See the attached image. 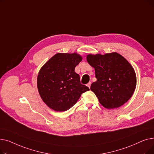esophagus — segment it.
<instances>
[{
    "label": "esophagus",
    "mask_w": 154,
    "mask_h": 154,
    "mask_svg": "<svg viewBox=\"0 0 154 154\" xmlns=\"http://www.w3.org/2000/svg\"><path fill=\"white\" fill-rule=\"evenodd\" d=\"M91 84H92V83H91V82H88V83L87 84V86L90 88V87H91Z\"/></svg>",
    "instance_id": "34e87169"
}]
</instances>
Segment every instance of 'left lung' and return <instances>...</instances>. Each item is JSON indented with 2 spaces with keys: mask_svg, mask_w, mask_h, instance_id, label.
Instances as JSON below:
<instances>
[{
  "mask_svg": "<svg viewBox=\"0 0 154 154\" xmlns=\"http://www.w3.org/2000/svg\"><path fill=\"white\" fill-rule=\"evenodd\" d=\"M87 60L95 69L97 78L91 90L104 107L118 108L130 99L135 89L136 75L124 57L116 52L89 54Z\"/></svg>",
  "mask_w": 154,
  "mask_h": 154,
  "instance_id": "obj_1",
  "label": "left lung"
}]
</instances>
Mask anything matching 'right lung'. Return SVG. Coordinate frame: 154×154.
<instances>
[{"mask_svg":"<svg viewBox=\"0 0 154 154\" xmlns=\"http://www.w3.org/2000/svg\"><path fill=\"white\" fill-rule=\"evenodd\" d=\"M77 54L58 53L40 69L37 77L39 94L48 107L55 111H66L77 103L89 88L80 83L75 67L81 62Z\"/></svg>","mask_w":154,"mask_h":154,"instance_id":"right-lung-1","label":"right lung"}]
</instances>
